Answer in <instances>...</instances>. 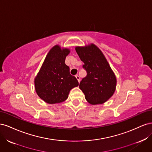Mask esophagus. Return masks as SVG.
I'll return each mask as SVG.
<instances>
[{
  "label": "esophagus",
  "instance_id": "esophagus-1",
  "mask_svg": "<svg viewBox=\"0 0 152 152\" xmlns=\"http://www.w3.org/2000/svg\"><path fill=\"white\" fill-rule=\"evenodd\" d=\"M75 77H76V79H77L78 82H80V77H79V75H75Z\"/></svg>",
  "mask_w": 152,
  "mask_h": 152
}]
</instances>
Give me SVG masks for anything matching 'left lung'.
Returning a JSON list of instances; mask_svg holds the SVG:
<instances>
[{
	"mask_svg": "<svg viewBox=\"0 0 152 152\" xmlns=\"http://www.w3.org/2000/svg\"><path fill=\"white\" fill-rule=\"evenodd\" d=\"M75 50L87 72L79 84L86 99L92 104L107 102L115 91L117 80L103 54L93 44L84 48L77 47Z\"/></svg>",
	"mask_w": 152,
	"mask_h": 152,
	"instance_id": "8db88e82",
	"label": "left lung"
}]
</instances>
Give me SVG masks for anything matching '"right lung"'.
<instances>
[{
    "mask_svg": "<svg viewBox=\"0 0 152 152\" xmlns=\"http://www.w3.org/2000/svg\"><path fill=\"white\" fill-rule=\"evenodd\" d=\"M69 53V49H61L59 45H55L50 50L35 77L36 93L45 102H63L68 98L70 90L79 86L75 77L70 74V68L65 63Z\"/></svg>",
    "mask_w": 152,
    "mask_h": 152,
    "instance_id": "right-lung-1",
    "label": "right lung"
}]
</instances>
